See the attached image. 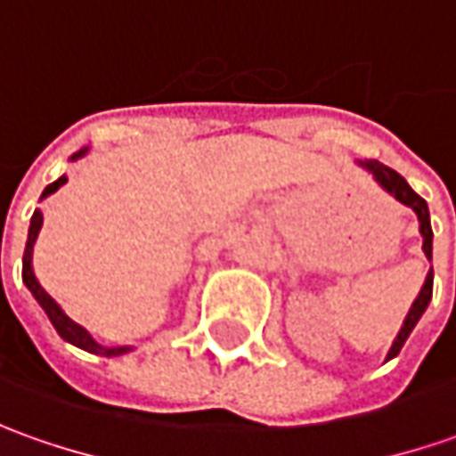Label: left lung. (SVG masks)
Wrapping results in <instances>:
<instances>
[{"mask_svg":"<svg viewBox=\"0 0 456 456\" xmlns=\"http://www.w3.org/2000/svg\"><path fill=\"white\" fill-rule=\"evenodd\" d=\"M360 165L365 167L368 172H373V177L380 183V187H383L386 192H391L398 202L409 205L413 213L419 216V223H421V225H419V231H421V236H424V254H427V258L431 261V238H434V233H431L429 208H427V200H424L421 195H416L411 187H409V183H406L395 169H391V167L380 165L378 159H365V162H360ZM431 289H434V269H429V273H427V281H424V287H421V291H419L416 302H413L411 309H409V314H406V320H403V327H401L398 338H395L394 345H391L388 358L386 360L395 358V355L401 353L403 342L409 340L411 330L416 327V322L421 320V314L427 312V306H429Z\"/></svg>","mask_w":456,"mask_h":456,"instance_id":"1","label":"left lung"}]
</instances>
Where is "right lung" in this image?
Masks as SVG:
<instances>
[{"label": "right lung", "instance_id": "obj_1", "mask_svg": "<svg viewBox=\"0 0 456 456\" xmlns=\"http://www.w3.org/2000/svg\"><path fill=\"white\" fill-rule=\"evenodd\" d=\"M88 150H80L78 154H73V159H78L83 157ZM61 184H65V177H58L53 184H47L43 192V198L47 195H53ZM40 225H43V213L40 210H35L32 213V220H29V233H27V246H25V256H22V281L27 284V289L32 291V297L40 302V306L45 309V314L50 317V322L53 327L58 330V335H61L62 340H68L70 345H76V347H83V350H88V353H94V355H103V358H114V355H124V353H129L132 347H103V345H98L94 338H91V332L88 330H83L80 324H76L65 312L61 309V305L47 294V291L40 287V281H37V276L32 272V246H35V238L40 233Z\"/></svg>", "mask_w": 456, "mask_h": 456}]
</instances>
